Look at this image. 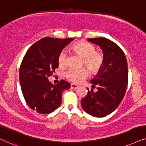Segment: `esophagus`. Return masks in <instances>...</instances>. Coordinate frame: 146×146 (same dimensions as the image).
<instances>
[{
	"label": "esophagus",
	"mask_w": 146,
	"mask_h": 146,
	"mask_svg": "<svg viewBox=\"0 0 146 146\" xmlns=\"http://www.w3.org/2000/svg\"><path fill=\"white\" fill-rule=\"evenodd\" d=\"M71 88L72 89H74V90H77V88H79V86H77V85H75L74 84H71Z\"/></svg>",
	"instance_id": "esophagus-1"
}]
</instances>
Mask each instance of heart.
Instances as JSON below:
<instances>
[{
  "mask_svg": "<svg viewBox=\"0 0 146 146\" xmlns=\"http://www.w3.org/2000/svg\"><path fill=\"white\" fill-rule=\"evenodd\" d=\"M73 50L81 56L84 57V64L92 72L98 71L103 63V56L100 53L95 52V47L86 42H80L74 45ZM67 53L66 50L60 52L58 56V63L64 65L67 62ZM86 68L75 69L71 68L65 73V77L74 83H80L88 75Z\"/></svg>",
  "mask_w": 146,
  "mask_h": 146,
  "instance_id": "1",
  "label": "heart"
}]
</instances>
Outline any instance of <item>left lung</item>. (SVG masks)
I'll return each mask as SVG.
<instances>
[{"mask_svg": "<svg viewBox=\"0 0 146 146\" xmlns=\"http://www.w3.org/2000/svg\"><path fill=\"white\" fill-rule=\"evenodd\" d=\"M98 46L103 52V63L96 75L90 80L92 89L84 98L82 106L85 111L96 117H104L112 113L124 98L128 84V67L125 55L117 44L105 38L88 39Z\"/></svg>", "mask_w": 146, "mask_h": 146, "instance_id": "left-lung-1", "label": "left lung"}]
</instances>
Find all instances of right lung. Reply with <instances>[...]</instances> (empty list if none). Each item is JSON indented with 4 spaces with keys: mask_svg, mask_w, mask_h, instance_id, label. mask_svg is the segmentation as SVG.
<instances>
[{
    "mask_svg": "<svg viewBox=\"0 0 146 146\" xmlns=\"http://www.w3.org/2000/svg\"><path fill=\"white\" fill-rule=\"evenodd\" d=\"M74 38H44L28 49L19 69V81L24 98L32 110L49 114L60 106L62 93L71 88L61 80L53 85L48 77L58 67V56Z\"/></svg>",
    "mask_w": 146,
    "mask_h": 146,
    "instance_id": "add662e5",
    "label": "right lung"
}]
</instances>
